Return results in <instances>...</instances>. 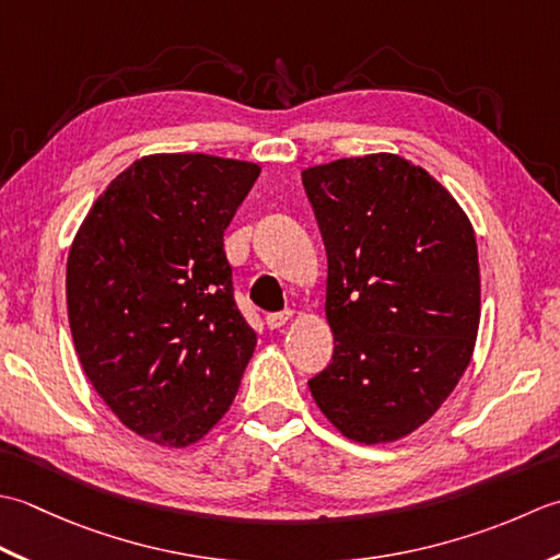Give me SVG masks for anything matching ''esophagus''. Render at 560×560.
<instances>
[{
  "instance_id": "34e87169",
  "label": "esophagus",
  "mask_w": 560,
  "mask_h": 560,
  "mask_svg": "<svg viewBox=\"0 0 560 560\" xmlns=\"http://www.w3.org/2000/svg\"><path fill=\"white\" fill-rule=\"evenodd\" d=\"M292 318V312H276V314H268L266 316V324L268 328H282Z\"/></svg>"
}]
</instances>
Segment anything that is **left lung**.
<instances>
[{"label":"left lung","instance_id":"obj_1","mask_svg":"<svg viewBox=\"0 0 560 560\" xmlns=\"http://www.w3.org/2000/svg\"><path fill=\"white\" fill-rule=\"evenodd\" d=\"M328 256L334 360L310 380L348 440H401L469 368L481 272L469 217L425 168L364 154L302 171Z\"/></svg>","mask_w":560,"mask_h":560}]
</instances>
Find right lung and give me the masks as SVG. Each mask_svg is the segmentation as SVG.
Masks as SVG:
<instances>
[{"label": "right lung", "mask_w": 560, "mask_h": 560, "mask_svg": "<svg viewBox=\"0 0 560 560\" xmlns=\"http://www.w3.org/2000/svg\"><path fill=\"white\" fill-rule=\"evenodd\" d=\"M258 164L150 154L91 205L67 258V316L91 386L125 428L188 447L220 423L254 355L224 230Z\"/></svg>", "instance_id": "right-lung-1"}]
</instances>
